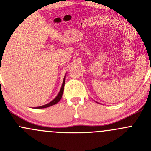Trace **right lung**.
<instances>
[{"instance_id": "obj_1", "label": "right lung", "mask_w": 151, "mask_h": 151, "mask_svg": "<svg viewBox=\"0 0 151 151\" xmlns=\"http://www.w3.org/2000/svg\"><path fill=\"white\" fill-rule=\"evenodd\" d=\"M65 77H66V76H65ZM65 77H64V79H63V84H62V87H61V88H60V92H59V93L58 94L57 96H56L55 98L54 99L52 100V101H50V102L49 103V104H47L43 105V106H37V107H36V109H42V108H46V107H49V106H52V105H55V104H57V103L58 102V101H60V99H61L62 95H63V90H64Z\"/></svg>"}]
</instances>
